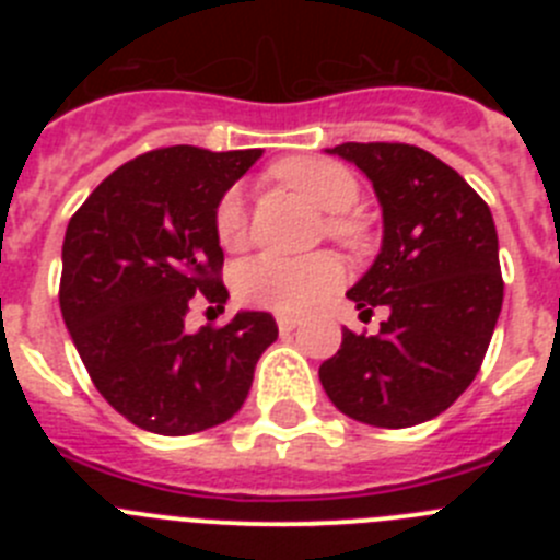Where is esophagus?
<instances>
[{
	"instance_id": "obj_1",
	"label": "esophagus",
	"mask_w": 560,
	"mask_h": 560,
	"mask_svg": "<svg viewBox=\"0 0 560 560\" xmlns=\"http://www.w3.org/2000/svg\"><path fill=\"white\" fill-rule=\"evenodd\" d=\"M277 328H280V334H291L296 328V319L294 316H277Z\"/></svg>"
}]
</instances>
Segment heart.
<instances>
[{
	"mask_svg": "<svg viewBox=\"0 0 560 560\" xmlns=\"http://www.w3.org/2000/svg\"><path fill=\"white\" fill-rule=\"evenodd\" d=\"M277 179L294 187L300 196L330 212L325 232L341 244L355 246L364 237L359 221L348 215L361 199L359 179L339 162L294 156L275 167ZM215 235L221 246L237 249L246 241V199L241 187H230L215 207ZM341 264L334 255H311L303 260L277 255H257L235 271V294L241 303L277 314H303L339 289Z\"/></svg>",
	"mask_w": 560,
	"mask_h": 560,
	"instance_id": "heart-1",
	"label": "heart"
}]
</instances>
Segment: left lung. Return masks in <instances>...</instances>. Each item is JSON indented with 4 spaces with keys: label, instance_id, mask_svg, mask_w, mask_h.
I'll return each instance as SVG.
<instances>
[{
    "label": "left lung",
    "instance_id": "1",
    "mask_svg": "<svg viewBox=\"0 0 560 560\" xmlns=\"http://www.w3.org/2000/svg\"><path fill=\"white\" fill-rule=\"evenodd\" d=\"M370 179L384 219L381 252L348 296L375 336L341 330L319 368L334 407L359 423L407 429L446 412L468 389L502 311L499 237L474 187L434 153L404 142L325 148Z\"/></svg>",
    "mask_w": 560,
    "mask_h": 560
}]
</instances>
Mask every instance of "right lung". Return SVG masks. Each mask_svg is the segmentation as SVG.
<instances>
[{
	"mask_svg": "<svg viewBox=\"0 0 560 560\" xmlns=\"http://www.w3.org/2000/svg\"><path fill=\"white\" fill-rule=\"evenodd\" d=\"M173 145L126 162L72 215L61 252V314L97 393L133 427L196 434L244 407L275 316L237 311L185 330L196 294L226 303L215 207L257 160Z\"/></svg>",
	"mask_w": 560,
	"mask_h": 560,
	"instance_id": "right-lung-1",
	"label": "right lung"
}]
</instances>
